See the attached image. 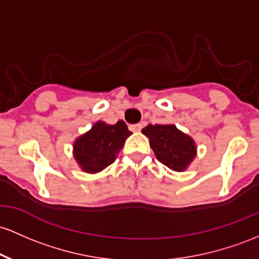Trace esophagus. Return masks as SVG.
<instances>
[{
	"label": "esophagus",
	"instance_id": "34e87169",
	"mask_svg": "<svg viewBox=\"0 0 259 259\" xmlns=\"http://www.w3.org/2000/svg\"><path fill=\"white\" fill-rule=\"evenodd\" d=\"M142 128H143V126H142V123L132 124V126H130V130L133 131V132H141Z\"/></svg>",
	"mask_w": 259,
	"mask_h": 259
}]
</instances>
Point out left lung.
Returning <instances> with one entry per match:
<instances>
[{
  "mask_svg": "<svg viewBox=\"0 0 259 259\" xmlns=\"http://www.w3.org/2000/svg\"><path fill=\"white\" fill-rule=\"evenodd\" d=\"M148 138L156 159L174 171H185L197 155L192 138L175 124H148L142 131Z\"/></svg>",
  "mask_w": 259,
  "mask_h": 259,
  "instance_id": "obj_1",
  "label": "left lung"
}]
</instances>
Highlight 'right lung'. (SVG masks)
<instances>
[{
  "label": "right lung",
  "instance_id": "1",
  "mask_svg": "<svg viewBox=\"0 0 259 259\" xmlns=\"http://www.w3.org/2000/svg\"><path fill=\"white\" fill-rule=\"evenodd\" d=\"M132 135L123 121L106 124L98 121L87 133L75 139L73 156L84 172L97 174L115 161L124 141Z\"/></svg>",
  "mask_w": 259,
  "mask_h": 259
}]
</instances>
